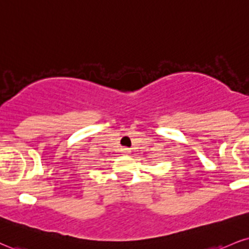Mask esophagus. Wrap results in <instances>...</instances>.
<instances>
[{
  "label": "esophagus",
  "mask_w": 249,
  "mask_h": 249,
  "mask_svg": "<svg viewBox=\"0 0 249 249\" xmlns=\"http://www.w3.org/2000/svg\"><path fill=\"white\" fill-rule=\"evenodd\" d=\"M121 152L123 154H130V149L128 148H122Z\"/></svg>",
  "instance_id": "34e87169"
}]
</instances>
